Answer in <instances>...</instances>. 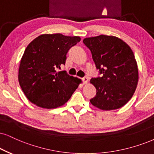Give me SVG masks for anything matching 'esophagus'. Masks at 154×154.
<instances>
[{
	"label": "esophagus",
	"instance_id": "34e87169",
	"mask_svg": "<svg viewBox=\"0 0 154 154\" xmlns=\"http://www.w3.org/2000/svg\"><path fill=\"white\" fill-rule=\"evenodd\" d=\"M82 81H83V82H84V84H85V85H87V82H88V78H87V77H83Z\"/></svg>",
	"mask_w": 154,
	"mask_h": 154
}]
</instances>
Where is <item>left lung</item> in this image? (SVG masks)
I'll list each match as a JSON object with an SVG mask.
<instances>
[{
    "label": "left lung",
    "instance_id": "left-lung-1",
    "mask_svg": "<svg viewBox=\"0 0 154 154\" xmlns=\"http://www.w3.org/2000/svg\"><path fill=\"white\" fill-rule=\"evenodd\" d=\"M83 42L102 74L90 79L97 90L91 104L104 111L124 106L134 95L139 81L137 63L131 48L122 39L105 35L86 38Z\"/></svg>",
    "mask_w": 154,
    "mask_h": 154
}]
</instances>
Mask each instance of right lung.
Masks as SVG:
<instances>
[{
  "instance_id": "obj_1",
  "label": "right lung",
  "mask_w": 154,
  "mask_h": 154,
  "mask_svg": "<svg viewBox=\"0 0 154 154\" xmlns=\"http://www.w3.org/2000/svg\"><path fill=\"white\" fill-rule=\"evenodd\" d=\"M80 40L79 36L43 34L27 46L19 66L18 82L30 102L51 109L70 99L80 79L57 69L65 65L67 52Z\"/></svg>"
}]
</instances>
